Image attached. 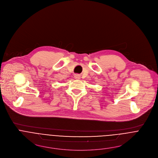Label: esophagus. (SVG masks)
Listing matches in <instances>:
<instances>
[{
    "mask_svg": "<svg viewBox=\"0 0 158 158\" xmlns=\"http://www.w3.org/2000/svg\"><path fill=\"white\" fill-rule=\"evenodd\" d=\"M75 77V78L77 79V80H80V79L81 78V77H80V75H76Z\"/></svg>",
    "mask_w": 158,
    "mask_h": 158,
    "instance_id": "esophagus-1",
    "label": "esophagus"
}]
</instances>
